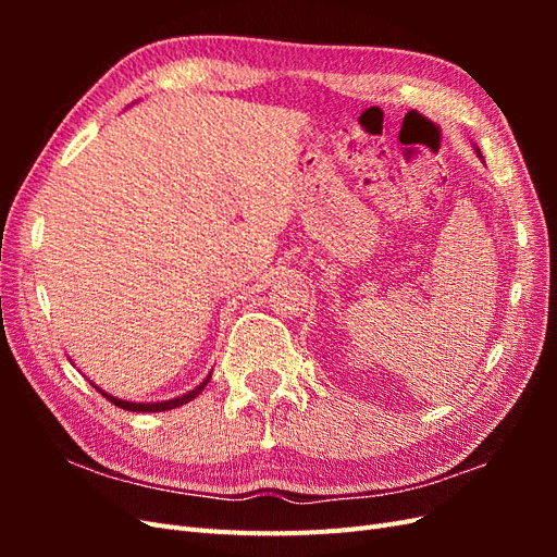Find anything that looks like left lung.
Returning <instances> with one entry per match:
<instances>
[{
	"instance_id": "left-lung-1",
	"label": "left lung",
	"mask_w": 557,
	"mask_h": 557,
	"mask_svg": "<svg viewBox=\"0 0 557 557\" xmlns=\"http://www.w3.org/2000/svg\"><path fill=\"white\" fill-rule=\"evenodd\" d=\"M476 153H479V156H481V150H479V148H476Z\"/></svg>"
}]
</instances>
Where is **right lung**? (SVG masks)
I'll return each instance as SVG.
<instances>
[{
  "mask_svg": "<svg viewBox=\"0 0 557 557\" xmlns=\"http://www.w3.org/2000/svg\"><path fill=\"white\" fill-rule=\"evenodd\" d=\"M209 379H211V374L201 381L195 391H188L185 395H181V397H174V399H162V401H127V399H117V397H113V395H109V393H104L102 387L99 385H95L92 381V387H97L99 393H102L111 404H115V407H121V409H125V411H137V413H158V411H170V409H176V407H183V404H188L190 399H195L201 391H205L207 387V383H209Z\"/></svg>",
  "mask_w": 557,
  "mask_h": 557,
  "instance_id": "add662e5",
  "label": "right lung"
}]
</instances>
